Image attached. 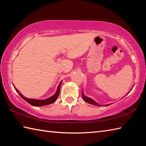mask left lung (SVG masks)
Masks as SVG:
<instances>
[{"instance_id": "8db88e82", "label": "left lung", "mask_w": 146, "mask_h": 146, "mask_svg": "<svg viewBox=\"0 0 146 146\" xmlns=\"http://www.w3.org/2000/svg\"><path fill=\"white\" fill-rule=\"evenodd\" d=\"M131 89V90H132ZM131 90L130 91H131ZM128 93V94H129ZM82 97H83V100H84L85 102H87V103H88V104H92V105H96V106H98V107H100V106H102L101 105H100V104H98V103H97V102H95L94 100H93V99H92V98H89V97H86V96L84 95V94H83V92H82ZM110 104H108V105H104V106H108V105H110Z\"/></svg>"}]
</instances>
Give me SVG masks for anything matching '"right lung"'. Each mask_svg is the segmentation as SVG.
Segmentation results:
<instances>
[{"mask_svg":"<svg viewBox=\"0 0 146 146\" xmlns=\"http://www.w3.org/2000/svg\"><path fill=\"white\" fill-rule=\"evenodd\" d=\"M61 82H62V81L60 83V84H59V85L58 86V88H57V90H56V92L54 95L51 96V97L46 98L45 100H36V99H33V98H27L25 97H24V96L22 95L19 92L18 90L15 88L14 86V87L15 90H16V92L17 93H19V95L24 99V100H26L27 102H28L29 104L33 105V106L40 107V106H44V105L51 104L56 101V100L57 98L58 97L59 94H60V90Z\"/></svg>","mask_w":146,"mask_h":146,"instance_id":"add662e5","label":"right lung"}]
</instances>
